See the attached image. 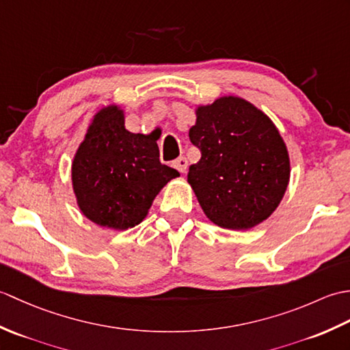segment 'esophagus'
Here are the masks:
<instances>
[{
    "instance_id": "1",
    "label": "esophagus",
    "mask_w": 350,
    "mask_h": 350,
    "mask_svg": "<svg viewBox=\"0 0 350 350\" xmlns=\"http://www.w3.org/2000/svg\"><path fill=\"white\" fill-rule=\"evenodd\" d=\"M173 167H174L177 171H180V173H187V170H188V159L183 158V156H180V158H177V159L173 162Z\"/></svg>"
}]
</instances>
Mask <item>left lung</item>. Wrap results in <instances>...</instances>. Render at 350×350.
<instances>
[{
    "label": "left lung",
    "instance_id": "obj_1",
    "mask_svg": "<svg viewBox=\"0 0 350 350\" xmlns=\"http://www.w3.org/2000/svg\"><path fill=\"white\" fill-rule=\"evenodd\" d=\"M189 139L202 158L188 182L213 224L248 230L271 217L287 189L290 161L269 117L226 96L197 109Z\"/></svg>",
    "mask_w": 350,
    "mask_h": 350
}]
</instances>
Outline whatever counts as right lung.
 I'll return each instance as SVG.
<instances>
[{
  "mask_svg": "<svg viewBox=\"0 0 350 350\" xmlns=\"http://www.w3.org/2000/svg\"><path fill=\"white\" fill-rule=\"evenodd\" d=\"M156 139L126 131L118 107L94 116L72 163L73 191L88 219L128 230L146 218L158 192L179 176L161 163Z\"/></svg>",
  "mask_w": 350,
  "mask_h": 350,
  "instance_id": "obj_1",
  "label": "right lung"
}]
</instances>
